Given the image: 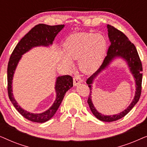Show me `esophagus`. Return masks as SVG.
<instances>
[{
  "instance_id": "1",
  "label": "esophagus",
  "mask_w": 147,
  "mask_h": 147,
  "mask_svg": "<svg viewBox=\"0 0 147 147\" xmlns=\"http://www.w3.org/2000/svg\"><path fill=\"white\" fill-rule=\"evenodd\" d=\"M82 80L81 76L79 75H76L75 77L74 78V86H78V84L82 83Z\"/></svg>"
}]
</instances>
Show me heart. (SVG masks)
<instances>
[{"mask_svg":"<svg viewBox=\"0 0 147 147\" xmlns=\"http://www.w3.org/2000/svg\"><path fill=\"white\" fill-rule=\"evenodd\" d=\"M107 41L101 33H78L66 40L62 61L71 66V59L78 60L80 69L84 73L94 71L99 67L105 56Z\"/></svg>","mask_w":147,"mask_h":147,"instance_id":"obj_1","label":"heart"}]
</instances>
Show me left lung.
I'll return each instance as SVG.
<instances>
[{"label": "left lung", "mask_w": 147, "mask_h": 147, "mask_svg": "<svg viewBox=\"0 0 147 147\" xmlns=\"http://www.w3.org/2000/svg\"><path fill=\"white\" fill-rule=\"evenodd\" d=\"M110 45L108 47L107 55L104 58L103 63L97 71L94 73L86 81V83L90 88V92L88 97V103L90 110L94 116L98 120L103 122H113L119 120L126 116L132 108L137 103L140 97L142 89V67L141 61L138 55L137 50L133 43H132L128 38L119 30L116 29L113 26L107 25ZM116 57H121L125 60L130 68V71L134 76L136 82V92L135 98L131 104L128 108L119 114L112 116H105L98 113L94 107L91 101V84L96 76L109 65V64Z\"/></svg>", "instance_id": "obj_1"}]
</instances>
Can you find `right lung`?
Returning a JSON list of instances; mask_svg holds the SVG:
<instances>
[{"label":"right lung","instance_id":"1","mask_svg":"<svg viewBox=\"0 0 147 147\" xmlns=\"http://www.w3.org/2000/svg\"><path fill=\"white\" fill-rule=\"evenodd\" d=\"M64 26H65L64 25L51 26L45 24H39L35 26L18 43L10 57L7 67V90L9 99L17 111L24 118L32 122L43 123L53 117L59 108L66 92L73 86V78L69 75L57 77L55 87L56 98L53 105L47 110L42 113H31L26 111L21 108L19 105H18L17 101L14 98L13 94L12 93L13 92L12 83H13V78L16 67L22 55L26 52L29 51L33 47H38V46L48 47L50 45H52L56 35L59 31H61Z\"/></svg>","mask_w":147,"mask_h":147}]
</instances>
